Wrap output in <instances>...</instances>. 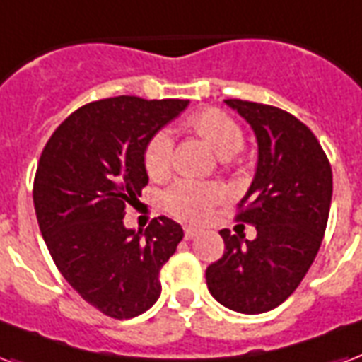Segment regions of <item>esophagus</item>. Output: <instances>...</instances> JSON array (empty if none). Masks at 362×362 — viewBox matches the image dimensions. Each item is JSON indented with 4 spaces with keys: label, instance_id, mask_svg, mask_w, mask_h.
Listing matches in <instances>:
<instances>
[{
    "label": "esophagus",
    "instance_id": "1",
    "mask_svg": "<svg viewBox=\"0 0 362 362\" xmlns=\"http://www.w3.org/2000/svg\"><path fill=\"white\" fill-rule=\"evenodd\" d=\"M197 233H199V230H197V228H186V230H184V235H186V239H193V237L197 235Z\"/></svg>",
    "mask_w": 362,
    "mask_h": 362
}]
</instances>
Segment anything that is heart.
I'll list each match as a JSON object with an SVG mask.
<instances>
[{"label": "heart", "instance_id": "b5f03b06", "mask_svg": "<svg viewBox=\"0 0 362 362\" xmlns=\"http://www.w3.org/2000/svg\"><path fill=\"white\" fill-rule=\"evenodd\" d=\"M186 127L205 140L218 156H235L243 148V129L230 114L216 107H206L189 115ZM173 163V136L169 131H157L151 134L144 148V167L151 178H165L169 175ZM224 199V189L218 184L209 182H176L165 193V206L170 214L182 220H203L209 216L212 205Z\"/></svg>", "mask_w": 362, "mask_h": 362}]
</instances>
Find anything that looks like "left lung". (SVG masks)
I'll use <instances>...</instances> for the list:
<instances>
[{
	"label": "left lung",
	"mask_w": 362,
	"mask_h": 362,
	"mask_svg": "<svg viewBox=\"0 0 362 362\" xmlns=\"http://www.w3.org/2000/svg\"><path fill=\"white\" fill-rule=\"evenodd\" d=\"M258 142L255 180L237 220L256 226V239L231 235L222 258L206 267V286L228 310L256 315L296 291L315 260L332 199V169L315 134L294 115L267 104L230 98Z\"/></svg>",
	"instance_id": "1"
}]
</instances>
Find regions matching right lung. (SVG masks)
<instances>
[{
  "label": "right lung",
  "mask_w": 362,
  "mask_h": 362,
  "mask_svg": "<svg viewBox=\"0 0 362 362\" xmlns=\"http://www.w3.org/2000/svg\"><path fill=\"white\" fill-rule=\"evenodd\" d=\"M189 100L114 96L68 115L41 151L34 206L41 235L71 288L104 315L131 319L157 302L159 272L184 237L167 216L127 230L125 206L148 184L144 148Z\"/></svg>",
  "instance_id": "1"
}]
</instances>
